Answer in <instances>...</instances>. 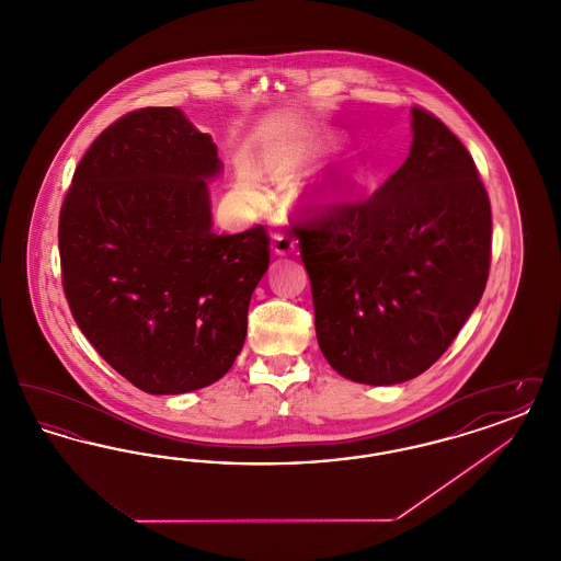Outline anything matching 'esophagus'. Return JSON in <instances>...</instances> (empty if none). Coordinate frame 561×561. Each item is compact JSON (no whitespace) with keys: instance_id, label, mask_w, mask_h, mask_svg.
Returning a JSON list of instances; mask_svg holds the SVG:
<instances>
[{"instance_id":"1","label":"esophagus","mask_w":561,"mask_h":561,"mask_svg":"<svg viewBox=\"0 0 561 561\" xmlns=\"http://www.w3.org/2000/svg\"><path fill=\"white\" fill-rule=\"evenodd\" d=\"M294 250H296V241H294L290 236L277 233V236L273 238V252H275L277 256H290V254H294Z\"/></svg>"}]
</instances>
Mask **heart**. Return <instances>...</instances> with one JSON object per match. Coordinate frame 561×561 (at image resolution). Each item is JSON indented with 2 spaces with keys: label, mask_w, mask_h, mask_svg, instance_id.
I'll return each mask as SVG.
<instances>
[{
  "label": "heart",
  "mask_w": 561,
  "mask_h": 561,
  "mask_svg": "<svg viewBox=\"0 0 561 561\" xmlns=\"http://www.w3.org/2000/svg\"><path fill=\"white\" fill-rule=\"evenodd\" d=\"M339 145L336 134H320L305 140L286 142L273 151H268L265 168L268 174L275 179H286L294 172L307 168L309 163L320 160L328 151H332ZM362 161L357 156L345 153L343 158L332 163V168L316 181L307 191V202L311 208L328 213L339 210L347 206L353 193L359 187L362 181ZM236 193L245 204H261L263 202V187H261V174L252 165V161L240 158L236 163Z\"/></svg>",
  "instance_id": "b5f03b06"
}]
</instances>
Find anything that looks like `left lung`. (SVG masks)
<instances>
[{"label":"left lung","instance_id":"1","mask_svg":"<svg viewBox=\"0 0 561 561\" xmlns=\"http://www.w3.org/2000/svg\"><path fill=\"white\" fill-rule=\"evenodd\" d=\"M296 229L321 353L355 382L425 373L488 282V193L465 145L425 108H412L410 153L370 199Z\"/></svg>","mask_w":561,"mask_h":561}]
</instances>
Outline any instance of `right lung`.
Returning a JSON list of instances; mask_svg holds the SVG:
<instances>
[{
	"mask_svg": "<svg viewBox=\"0 0 561 561\" xmlns=\"http://www.w3.org/2000/svg\"><path fill=\"white\" fill-rule=\"evenodd\" d=\"M220 172L213 136L181 108H138L92 142L60 208L73 320L113 370L151 396L229 373L268 267L265 227L214 233L208 181Z\"/></svg>",
	"mask_w": 561,
	"mask_h": 561,
	"instance_id": "add662e5",
	"label": "right lung"
}]
</instances>
